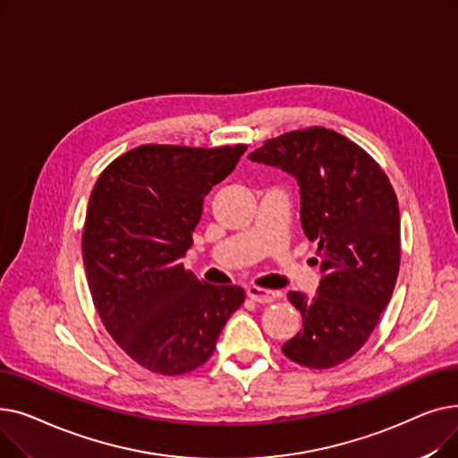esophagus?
Listing matches in <instances>:
<instances>
[{
    "mask_svg": "<svg viewBox=\"0 0 458 458\" xmlns=\"http://www.w3.org/2000/svg\"><path fill=\"white\" fill-rule=\"evenodd\" d=\"M247 295L249 299L259 302V304H267V302H273L276 301L278 293L276 292H271V290H263V287H258V285H249L247 287Z\"/></svg>",
    "mask_w": 458,
    "mask_h": 458,
    "instance_id": "obj_1",
    "label": "esophagus"
}]
</instances>
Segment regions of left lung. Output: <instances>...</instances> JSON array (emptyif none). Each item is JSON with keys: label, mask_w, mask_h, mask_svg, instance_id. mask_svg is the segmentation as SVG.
<instances>
[{"label": "left lung", "mask_w": 458, "mask_h": 458, "mask_svg": "<svg viewBox=\"0 0 458 458\" xmlns=\"http://www.w3.org/2000/svg\"><path fill=\"white\" fill-rule=\"evenodd\" d=\"M249 159L282 168L301 187V225L318 243V295L290 292L302 328L282 352L310 369H328L362 349L388 306L401 261L395 191L356 142L306 128L263 142Z\"/></svg>", "instance_id": "8db88e82"}]
</instances>
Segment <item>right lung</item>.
I'll list each match as a JSON object with an SVG mask.
<instances>
[{
	"label": "right lung",
	"instance_id": "right-lung-1",
	"mask_svg": "<svg viewBox=\"0 0 458 458\" xmlns=\"http://www.w3.org/2000/svg\"><path fill=\"white\" fill-rule=\"evenodd\" d=\"M245 150L142 144L109 163L90 192L83 263L92 302L120 349L152 373L206 364L245 301L243 287L206 284L182 263L204 197Z\"/></svg>",
	"mask_w": 458,
	"mask_h": 458
}]
</instances>
